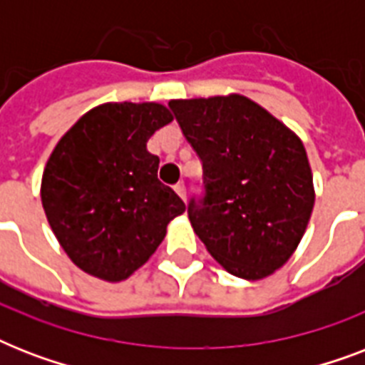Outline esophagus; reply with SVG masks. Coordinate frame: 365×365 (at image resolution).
I'll use <instances>...</instances> for the list:
<instances>
[{
  "instance_id": "1",
  "label": "esophagus",
  "mask_w": 365,
  "mask_h": 365,
  "mask_svg": "<svg viewBox=\"0 0 365 365\" xmlns=\"http://www.w3.org/2000/svg\"><path fill=\"white\" fill-rule=\"evenodd\" d=\"M174 191L182 197V200H185V185H183V182L176 183V185H174Z\"/></svg>"
}]
</instances>
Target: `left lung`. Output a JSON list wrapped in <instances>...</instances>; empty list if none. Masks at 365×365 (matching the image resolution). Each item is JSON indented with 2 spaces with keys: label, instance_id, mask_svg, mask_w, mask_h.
Instances as JSON below:
<instances>
[{
  "label": "left lung",
  "instance_id": "left-lung-1",
  "mask_svg": "<svg viewBox=\"0 0 365 365\" xmlns=\"http://www.w3.org/2000/svg\"><path fill=\"white\" fill-rule=\"evenodd\" d=\"M168 106L202 160L206 197L187 208L193 231L235 277H271L294 255L314 208L301 138L237 93Z\"/></svg>",
  "mask_w": 365,
  "mask_h": 365
}]
</instances>
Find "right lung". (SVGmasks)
Here are the masks:
<instances>
[{
    "label": "right lung",
    "instance_id": "right-lung-1",
    "mask_svg": "<svg viewBox=\"0 0 365 365\" xmlns=\"http://www.w3.org/2000/svg\"><path fill=\"white\" fill-rule=\"evenodd\" d=\"M172 113L159 102H106L60 138L41 178L54 237L83 272L123 282L155 254L183 200L157 180L148 140Z\"/></svg>",
    "mask_w": 365,
    "mask_h": 365
}]
</instances>
